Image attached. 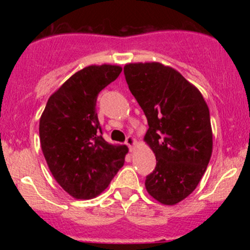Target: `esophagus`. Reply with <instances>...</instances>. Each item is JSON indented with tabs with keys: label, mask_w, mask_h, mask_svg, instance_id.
<instances>
[{
	"label": "esophagus",
	"mask_w": 250,
	"mask_h": 250,
	"mask_svg": "<svg viewBox=\"0 0 250 250\" xmlns=\"http://www.w3.org/2000/svg\"><path fill=\"white\" fill-rule=\"evenodd\" d=\"M125 145H127L128 147H129V150H130V151H133V149H134V146L136 145V140H135L134 137H131V136H128L127 139H125Z\"/></svg>",
	"instance_id": "1"
}]
</instances>
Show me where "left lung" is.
<instances>
[{"instance_id": "1", "label": "left lung", "mask_w": 250, "mask_h": 250, "mask_svg": "<svg viewBox=\"0 0 250 250\" xmlns=\"http://www.w3.org/2000/svg\"><path fill=\"white\" fill-rule=\"evenodd\" d=\"M123 71L147 117L145 141L156 157L146 189L163 205H176L195 190L210 160L208 105L199 89L162 63H129Z\"/></svg>"}]
</instances>
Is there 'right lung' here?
<instances>
[{"instance_id":"obj_1","label":"right lung","mask_w":250,"mask_h":250,"mask_svg":"<svg viewBox=\"0 0 250 250\" xmlns=\"http://www.w3.org/2000/svg\"><path fill=\"white\" fill-rule=\"evenodd\" d=\"M119 65H89L48 100L40 141L54 179L75 199L89 200L108 187L125 163L127 146L109 145L96 113L97 95L119 77Z\"/></svg>"}]
</instances>
